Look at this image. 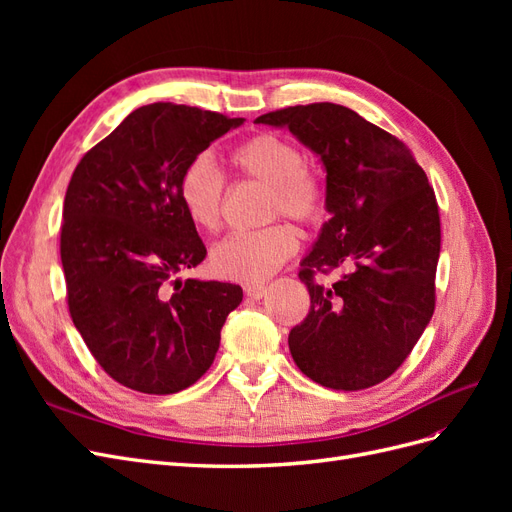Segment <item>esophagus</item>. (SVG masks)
I'll use <instances>...</instances> for the list:
<instances>
[{
    "mask_svg": "<svg viewBox=\"0 0 512 512\" xmlns=\"http://www.w3.org/2000/svg\"><path fill=\"white\" fill-rule=\"evenodd\" d=\"M265 292H267L265 284H247L245 286V294L250 299H254V301H260L262 297H265Z\"/></svg>",
    "mask_w": 512,
    "mask_h": 512,
    "instance_id": "34e87169",
    "label": "esophagus"
}]
</instances>
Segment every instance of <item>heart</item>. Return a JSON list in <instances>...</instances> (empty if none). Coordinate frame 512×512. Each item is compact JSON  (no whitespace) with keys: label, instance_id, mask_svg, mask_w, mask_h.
Wrapping results in <instances>:
<instances>
[{"label":"heart","instance_id":"1","mask_svg":"<svg viewBox=\"0 0 512 512\" xmlns=\"http://www.w3.org/2000/svg\"><path fill=\"white\" fill-rule=\"evenodd\" d=\"M232 166L241 175L269 185L267 215H286L301 224L320 220L324 194L318 179L305 168L301 149L277 134L252 136L232 151ZM224 175L215 162L200 153L183 168L179 200L190 222L200 230H215L220 224L224 200ZM299 232L288 224H273L262 230L230 232L211 247V271L235 282H262L297 252Z\"/></svg>","mask_w":512,"mask_h":512}]
</instances>
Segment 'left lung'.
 Wrapping results in <instances>:
<instances>
[{"mask_svg": "<svg viewBox=\"0 0 512 512\" xmlns=\"http://www.w3.org/2000/svg\"><path fill=\"white\" fill-rule=\"evenodd\" d=\"M256 123L290 130L327 173L329 222L301 260L312 307L288 335L292 359L327 389H369L408 359L431 320L436 194L404 143L342 104L290 106ZM335 268V285L313 282L314 270Z\"/></svg>", "mask_w": 512, "mask_h": 512, "instance_id": "obj_1", "label": "left lung"}]
</instances>
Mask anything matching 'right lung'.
<instances>
[{
	"label": "right lung",
	"instance_id": "1",
	"mask_svg": "<svg viewBox=\"0 0 512 512\" xmlns=\"http://www.w3.org/2000/svg\"><path fill=\"white\" fill-rule=\"evenodd\" d=\"M243 121L147 104L74 168L61 226L70 316L100 367L132 391L192 386L243 299L237 284L181 277L207 250L179 200L183 168Z\"/></svg>",
	"mask_w": 512,
	"mask_h": 512
}]
</instances>
